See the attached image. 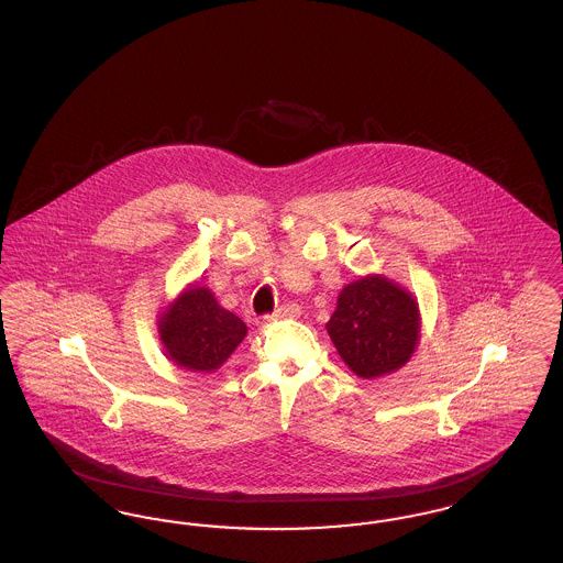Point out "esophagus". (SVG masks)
Returning a JSON list of instances; mask_svg holds the SVG:
<instances>
[{"label":"esophagus","instance_id":"34e87169","mask_svg":"<svg viewBox=\"0 0 563 563\" xmlns=\"http://www.w3.org/2000/svg\"><path fill=\"white\" fill-rule=\"evenodd\" d=\"M299 306L297 303H287V306H280L276 312H272L268 319L269 321H278V319H295L299 317Z\"/></svg>","mask_w":563,"mask_h":563}]
</instances>
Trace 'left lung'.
I'll return each instance as SVG.
<instances>
[{"label":"left lung","mask_w":563,"mask_h":563,"mask_svg":"<svg viewBox=\"0 0 563 563\" xmlns=\"http://www.w3.org/2000/svg\"><path fill=\"white\" fill-rule=\"evenodd\" d=\"M327 333L358 377L393 374L418 346V301L401 285L379 274L365 276L342 289Z\"/></svg>","instance_id":"left-lung-1"}]
</instances>
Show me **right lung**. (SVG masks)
<instances>
[{
  "label": "right lung",
  "instance_id": "right-lung-1",
  "mask_svg": "<svg viewBox=\"0 0 563 563\" xmlns=\"http://www.w3.org/2000/svg\"><path fill=\"white\" fill-rule=\"evenodd\" d=\"M158 333L166 356L188 372H214L246 335V324L221 308L211 289L191 285L164 308Z\"/></svg>",
  "mask_w": 563,
  "mask_h": 563
}]
</instances>
